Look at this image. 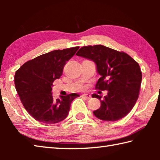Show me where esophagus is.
<instances>
[{
    "instance_id": "1",
    "label": "esophagus",
    "mask_w": 160,
    "mask_h": 160,
    "mask_svg": "<svg viewBox=\"0 0 160 160\" xmlns=\"http://www.w3.org/2000/svg\"><path fill=\"white\" fill-rule=\"evenodd\" d=\"M82 96L83 97H85V98H86V99H90L91 98V96L90 95V94H82Z\"/></svg>"
}]
</instances>
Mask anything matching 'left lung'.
<instances>
[{
	"label": "left lung",
	"mask_w": 160,
	"mask_h": 160,
	"mask_svg": "<svg viewBox=\"0 0 160 160\" xmlns=\"http://www.w3.org/2000/svg\"><path fill=\"white\" fill-rule=\"evenodd\" d=\"M76 55L95 63L100 75L96 89L108 91L103 99L97 94L92 95L101 102V107L93 112L94 115L105 121L125 117L138 98L142 81L139 64L127 53L103 45L83 47Z\"/></svg>",
	"instance_id": "obj_1"
}]
</instances>
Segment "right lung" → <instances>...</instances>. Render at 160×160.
Listing matches in <instances>:
<instances>
[{"mask_svg": "<svg viewBox=\"0 0 160 160\" xmlns=\"http://www.w3.org/2000/svg\"><path fill=\"white\" fill-rule=\"evenodd\" d=\"M75 47L54 50L24 63L15 75V85L25 109L35 120L56 123L68 115L76 93L54 99L51 91L53 81L59 79L63 67L78 50Z\"/></svg>", "mask_w": 160, "mask_h": 160, "instance_id": "1", "label": "right lung"}]
</instances>
